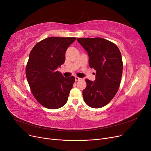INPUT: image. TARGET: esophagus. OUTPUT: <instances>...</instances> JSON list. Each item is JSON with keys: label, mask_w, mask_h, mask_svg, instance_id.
I'll return each mask as SVG.
<instances>
[{"label": "esophagus", "mask_w": 151, "mask_h": 151, "mask_svg": "<svg viewBox=\"0 0 151 151\" xmlns=\"http://www.w3.org/2000/svg\"><path fill=\"white\" fill-rule=\"evenodd\" d=\"M80 79H81L79 78V77H78L77 76H76V77H75V80H76V81H78L80 80Z\"/></svg>", "instance_id": "34e87169"}]
</instances>
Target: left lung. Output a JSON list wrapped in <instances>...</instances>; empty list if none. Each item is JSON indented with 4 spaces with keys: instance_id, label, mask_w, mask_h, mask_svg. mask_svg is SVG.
Wrapping results in <instances>:
<instances>
[{
    "instance_id": "8db88e82",
    "label": "left lung",
    "mask_w": 151,
    "mask_h": 151,
    "mask_svg": "<svg viewBox=\"0 0 151 151\" xmlns=\"http://www.w3.org/2000/svg\"><path fill=\"white\" fill-rule=\"evenodd\" d=\"M89 56V65L96 70L95 81L86 79L83 98L89 106L99 108L110 102L121 83L123 62L119 48L102 38H77Z\"/></svg>"
}]
</instances>
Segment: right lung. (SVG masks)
I'll return each instance as SVG.
<instances>
[{"label": "right lung", "instance_id": "obj_1", "mask_svg": "<svg viewBox=\"0 0 151 151\" xmlns=\"http://www.w3.org/2000/svg\"><path fill=\"white\" fill-rule=\"evenodd\" d=\"M76 39L45 38L36 43L29 53L26 78L34 97L45 108L58 109L67 101L75 77H64L57 68L64 63L66 50Z\"/></svg>", "mask_w": 151, "mask_h": 151}]
</instances>
